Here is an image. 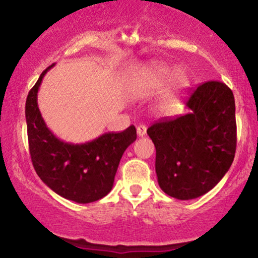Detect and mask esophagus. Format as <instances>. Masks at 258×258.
Listing matches in <instances>:
<instances>
[{
    "mask_svg": "<svg viewBox=\"0 0 258 258\" xmlns=\"http://www.w3.org/2000/svg\"><path fill=\"white\" fill-rule=\"evenodd\" d=\"M137 135H139L140 137H143L147 135V126L144 124H140L139 126H137Z\"/></svg>",
    "mask_w": 258,
    "mask_h": 258,
    "instance_id": "34e87169",
    "label": "esophagus"
}]
</instances>
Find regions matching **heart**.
<instances>
[{"mask_svg":"<svg viewBox=\"0 0 258 258\" xmlns=\"http://www.w3.org/2000/svg\"><path fill=\"white\" fill-rule=\"evenodd\" d=\"M169 80L171 82L162 93L157 103L158 110L169 114L176 110L182 94L189 87V77L183 70H175L164 63L151 62L133 74L129 93L134 97L147 96L161 89Z\"/></svg>","mask_w":258,"mask_h":258,"instance_id":"1","label":"heart"}]
</instances>
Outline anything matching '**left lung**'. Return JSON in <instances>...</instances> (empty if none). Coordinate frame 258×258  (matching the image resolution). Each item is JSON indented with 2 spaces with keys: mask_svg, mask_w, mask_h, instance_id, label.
<instances>
[{
  "mask_svg": "<svg viewBox=\"0 0 258 258\" xmlns=\"http://www.w3.org/2000/svg\"><path fill=\"white\" fill-rule=\"evenodd\" d=\"M186 107L189 114L147 130L156 148L158 185L182 201L210 191L231 167L236 151L235 98L224 83L201 84Z\"/></svg>",
  "mask_w": 258,
  "mask_h": 258,
  "instance_id": "1",
  "label": "left lung"
}]
</instances>
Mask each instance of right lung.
Segmentation results:
<instances>
[{
    "mask_svg": "<svg viewBox=\"0 0 258 258\" xmlns=\"http://www.w3.org/2000/svg\"><path fill=\"white\" fill-rule=\"evenodd\" d=\"M54 66L41 74L26 101L31 162L44 184L57 195L76 203H91L112 189L122 155L136 140V129L130 125L122 133H105L80 144L56 137L45 124L37 104L42 80Z\"/></svg>",
    "mask_w": 258,
    "mask_h": 258,
    "instance_id": "add662e5",
    "label": "right lung"
}]
</instances>
